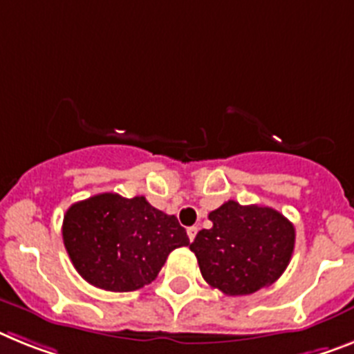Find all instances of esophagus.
Listing matches in <instances>:
<instances>
[{"instance_id":"1","label":"esophagus","mask_w":354,"mask_h":354,"mask_svg":"<svg viewBox=\"0 0 354 354\" xmlns=\"http://www.w3.org/2000/svg\"><path fill=\"white\" fill-rule=\"evenodd\" d=\"M196 234H198V227H189V228H187V236H189V239H191V241H194Z\"/></svg>"}]
</instances>
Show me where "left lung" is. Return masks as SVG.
Returning a JSON list of instances; mask_svg holds the SVG:
<instances>
[{"mask_svg":"<svg viewBox=\"0 0 354 354\" xmlns=\"http://www.w3.org/2000/svg\"><path fill=\"white\" fill-rule=\"evenodd\" d=\"M191 243L203 279L225 295H250L277 281L290 264L295 228L283 214L263 205L228 200L209 214Z\"/></svg>","mask_w":354,"mask_h":354,"instance_id":"left-lung-1","label":"left lung"}]
</instances>
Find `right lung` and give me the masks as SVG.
I'll list each match as a JSON object with an SVG mask.
<instances>
[{"label":"right lung","instance_id":"right-lung-1","mask_svg":"<svg viewBox=\"0 0 354 354\" xmlns=\"http://www.w3.org/2000/svg\"><path fill=\"white\" fill-rule=\"evenodd\" d=\"M62 241L84 281L106 292H135L153 283L174 248L189 245L176 216L144 196H91L66 210Z\"/></svg>","mask_w":354,"mask_h":354}]
</instances>
